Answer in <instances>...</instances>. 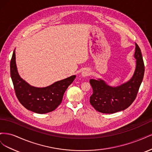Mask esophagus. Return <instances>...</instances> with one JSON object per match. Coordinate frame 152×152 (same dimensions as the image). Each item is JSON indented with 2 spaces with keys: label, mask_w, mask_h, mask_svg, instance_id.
<instances>
[{
  "label": "esophagus",
  "mask_w": 152,
  "mask_h": 152,
  "mask_svg": "<svg viewBox=\"0 0 152 152\" xmlns=\"http://www.w3.org/2000/svg\"><path fill=\"white\" fill-rule=\"evenodd\" d=\"M82 75L83 77H87L90 75V72L88 70H84L82 72Z\"/></svg>",
  "instance_id": "1"
}]
</instances>
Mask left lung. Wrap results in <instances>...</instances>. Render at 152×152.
<instances>
[{"label":"left lung","instance_id":"left-lung-1","mask_svg":"<svg viewBox=\"0 0 152 152\" xmlns=\"http://www.w3.org/2000/svg\"><path fill=\"white\" fill-rule=\"evenodd\" d=\"M136 70L131 79L120 86L113 87L101 79L89 80L93 93L90 103L98 112L113 113L127 108L135 100L144 77L145 65L141 49L136 43Z\"/></svg>","mask_w":152,"mask_h":152}]
</instances>
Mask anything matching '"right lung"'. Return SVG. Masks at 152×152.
<instances>
[{"label":"right lung","instance_id":"obj_1","mask_svg":"<svg viewBox=\"0 0 152 152\" xmlns=\"http://www.w3.org/2000/svg\"><path fill=\"white\" fill-rule=\"evenodd\" d=\"M15 58V50L10 63L11 77L16 96L20 103L27 110L35 113H45L53 111L61 104L64 93L76 76L72 75L46 87H35L20 77Z\"/></svg>","mask_w":152,"mask_h":152}]
</instances>
